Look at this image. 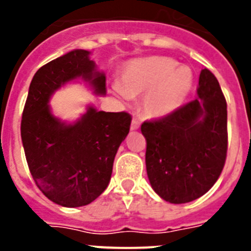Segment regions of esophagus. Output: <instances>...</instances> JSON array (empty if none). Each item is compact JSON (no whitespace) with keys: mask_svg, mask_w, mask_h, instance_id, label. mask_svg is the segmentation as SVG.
I'll return each instance as SVG.
<instances>
[{"mask_svg":"<svg viewBox=\"0 0 251 251\" xmlns=\"http://www.w3.org/2000/svg\"><path fill=\"white\" fill-rule=\"evenodd\" d=\"M139 127H141V123L138 121H136V119H133L132 124H130V130H137L139 129Z\"/></svg>","mask_w":251,"mask_h":251,"instance_id":"obj_1","label":"esophagus"}]
</instances>
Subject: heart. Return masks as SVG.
I'll return each mask as SVG.
<instances>
[{"instance_id":"obj_1","label":"heart","mask_w":251,"mask_h":251,"mask_svg":"<svg viewBox=\"0 0 251 251\" xmlns=\"http://www.w3.org/2000/svg\"><path fill=\"white\" fill-rule=\"evenodd\" d=\"M194 85V74L186 65H178L167 56L132 60L124 66L119 85L112 88L122 99L145 94L143 109L153 118L174 114L188 97Z\"/></svg>"}]
</instances>
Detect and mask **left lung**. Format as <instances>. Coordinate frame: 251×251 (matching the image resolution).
Returning a JSON list of instances; mask_svg holds the SVG:
<instances>
[{"label": "left lung", "mask_w": 251, "mask_h": 251, "mask_svg": "<svg viewBox=\"0 0 251 251\" xmlns=\"http://www.w3.org/2000/svg\"><path fill=\"white\" fill-rule=\"evenodd\" d=\"M147 141L146 168L161 199L186 203L214 186L227 151V110L220 84L208 69L199 77L197 99L141 127Z\"/></svg>", "instance_id": "obj_1"}]
</instances>
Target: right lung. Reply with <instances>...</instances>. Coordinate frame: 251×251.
<instances>
[{"label": "right lung", "mask_w": 251, "mask_h": 251, "mask_svg": "<svg viewBox=\"0 0 251 251\" xmlns=\"http://www.w3.org/2000/svg\"><path fill=\"white\" fill-rule=\"evenodd\" d=\"M90 54L75 49L40 68L22 113V146L32 178L49 200L64 207L89 205L103 194L132 122L128 113L103 112L93 104L75 121L54 114L51 98L68 84L80 80L94 95L106 94L105 74Z\"/></svg>", "instance_id": "add662e5"}]
</instances>
